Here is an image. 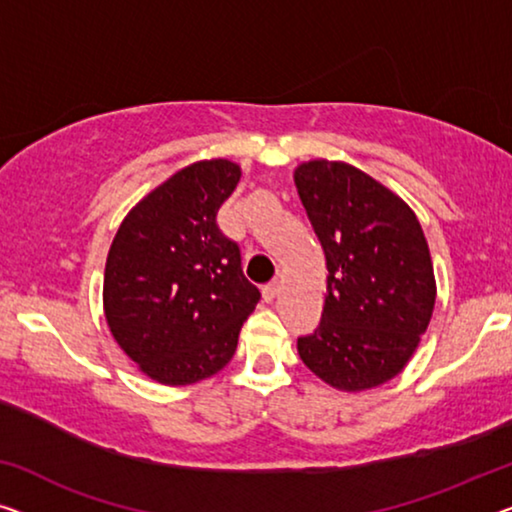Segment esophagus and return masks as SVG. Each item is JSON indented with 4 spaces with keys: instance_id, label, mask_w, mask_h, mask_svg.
Returning a JSON list of instances; mask_svg holds the SVG:
<instances>
[{
    "instance_id": "obj_1",
    "label": "esophagus",
    "mask_w": 512,
    "mask_h": 512,
    "mask_svg": "<svg viewBox=\"0 0 512 512\" xmlns=\"http://www.w3.org/2000/svg\"><path fill=\"white\" fill-rule=\"evenodd\" d=\"M278 289H280V282H278V280L266 282V285L262 287L264 299H266V301H273V299H276V296H278Z\"/></svg>"
}]
</instances>
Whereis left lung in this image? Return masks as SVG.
Returning a JSON list of instances; mask_svg holds the SVG:
<instances>
[{"label": "left lung", "instance_id": "obj_1", "mask_svg": "<svg viewBox=\"0 0 512 512\" xmlns=\"http://www.w3.org/2000/svg\"><path fill=\"white\" fill-rule=\"evenodd\" d=\"M326 255V301L299 356L340 391H365L402 372L430 324L437 285L416 213L370 174L340 160L294 172Z\"/></svg>", "mask_w": 512, "mask_h": 512}]
</instances>
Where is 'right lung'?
I'll list each match as a JSON object with an SVG mask.
<instances>
[{
	"mask_svg": "<svg viewBox=\"0 0 512 512\" xmlns=\"http://www.w3.org/2000/svg\"><path fill=\"white\" fill-rule=\"evenodd\" d=\"M241 167L200 160L135 204L114 236L103 280L105 319L144 375L186 386L223 370L259 301L239 243L218 227Z\"/></svg>",
	"mask_w": 512,
	"mask_h": 512,
	"instance_id": "right-lung-1",
	"label": "right lung"
}]
</instances>
